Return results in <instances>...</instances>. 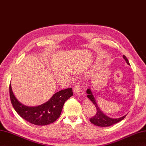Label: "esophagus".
Masks as SVG:
<instances>
[{
	"mask_svg": "<svg viewBox=\"0 0 146 146\" xmlns=\"http://www.w3.org/2000/svg\"><path fill=\"white\" fill-rule=\"evenodd\" d=\"M73 91L75 94H78V95H82L84 94V92H83L82 90L80 88V86L78 84H75L73 87Z\"/></svg>",
	"mask_w": 146,
	"mask_h": 146,
	"instance_id": "1",
	"label": "esophagus"
}]
</instances>
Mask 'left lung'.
I'll use <instances>...</instances> for the list:
<instances>
[{
	"label": "left lung",
	"instance_id": "left-lung-1",
	"mask_svg": "<svg viewBox=\"0 0 146 146\" xmlns=\"http://www.w3.org/2000/svg\"><path fill=\"white\" fill-rule=\"evenodd\" d=\"M123 58L125 59V60L126 61V62H127V63L128 65H129V61L128 60V59L127 58V57H126L125 55H123ZM86 93L88 94L87 97L90 100V101H92L93 104L95 106V107L96 108V111H97L95 115L90 119V121H91L93 124L98 126V127H109V126L118 123V122H119L120 121L122 120L126 116H127V115H125L123 117L119 118V119H112V118H110L108 116H106L105 114L103 113V112L101 111L99 107H98V106L97 105L96 102L95 100H94V98L91 92V90L88 88L87 90H86Z\"/></svg>",
	"mask_w": 146,
	"mask_h": 146
}]
</instances>
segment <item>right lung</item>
I'll return each mask as SVG.
<instances>
[{"label":"right lung","instance_id":"1","mask_svg":"<svg viewBox=\"0 0 146 146\" xmlns=\"http://www.w3.org/2000/svg\"><path fill=\"white\" fill-rule=\"evenodd\" d=\"M10 101L13 108L23 119L36 125H46L56 121L62 111L64 102L73 95L72 89L67 88L55 93L45 103L36 107H28L19 102L9 86Z\"/></svg>","mask_w":146,"mask_h":146}]
</instances>
